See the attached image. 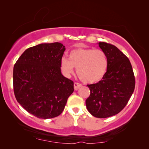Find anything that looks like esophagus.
I'll list each match as a JSON object with an SVG mask.
<instances>
[{"instance_id":"34e87169","label":"esophagus","mask_w":149,"mask_h":149,"mask_svg":"<svg viewBox=\"0 0 149 149\" xmlns=\"http://www.w3.org/2000/svg\"><path fill=\"white\" fill-rule=\"evenodd\" d=\"M81 87H82V85H81V83H74V90H77V89H79Z\"/></svg>"}]
</instances>
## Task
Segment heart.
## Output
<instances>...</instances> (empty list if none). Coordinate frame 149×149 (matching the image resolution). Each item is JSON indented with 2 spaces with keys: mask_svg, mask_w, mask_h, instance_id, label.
I'll return each mask as SVG.
<instances>
[{
  "mask_svg": "<svg viewBox=\"0 0 149 149\" xmlns=\"http://www.w3.org/2000/svg\"><path fill=\"white\" fill-rule=\"evenodd\" d=\"M74 67L81 81L92 83L100 80L107 72L108 59L102 50L93 49H77L70 52L69 58L62 57L60 68L66 77L74 72Z\"/></svg>",
  "mask_w": 149,
  "mask_h": 149,
  "instance_id": "obj_1",
  "label": "heart"
}]
</instances>
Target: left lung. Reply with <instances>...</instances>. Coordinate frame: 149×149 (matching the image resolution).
I'll use <instances>...</instances> for the list:
<instances>
[{
  "mask_svg": "<svg viewBox=\"0 0 149 149\" xmlns=\"http://www.w3.org/2000/svg\"><path fill=\"white\" fill-rule=\"evenodd\" d=\"M99 47L107 55V72L99 82L87 85L90 95L87 109L93 117L107 118L121 111L135 88V77L127 57L117 47L104 42Z\"/></svg>",
  "mask_w": 149,
  "mask_h": 149,
  "instance_id": "1",
  "label": "left lung"
}]
</instances>
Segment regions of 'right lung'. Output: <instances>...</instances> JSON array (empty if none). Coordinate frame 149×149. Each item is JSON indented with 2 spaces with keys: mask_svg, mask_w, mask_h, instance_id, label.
Listing matches in <instances>:
<instances>
[{
  "mask_svg": "<svg viewBox=\"0 0 149 149\" xmlns=\"http://www.w3.org/2000/svg\"><path fill=\"white\" fill-rule=\"evenodd\" d=\"M65 49L58 42L37 45L27 49L14 65L15 98L26 111L40 119L60 115L74 91L73 81L61 72Z\"/></svg>",
  "mask_w": 149,
  "mask_h": 149,
  "instance_id": "right-lung-1",
  "label": "right lung"
}]
</instances>
